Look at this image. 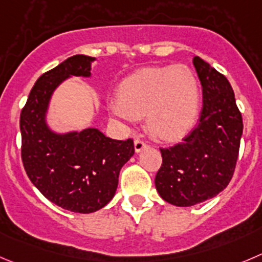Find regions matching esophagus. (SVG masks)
<instances>
[{
	"label": "esophagus",
	"instance_id": "34e87169",
	"mask_svg": "<svg viewBox=\"0 0 262 262\" xmlns=\"http://www.w3.org/2000/svg\"><path fill=\"white\" fill-rule=\"evenodd\" d=\"M134 146H135V151L136 153H140L141 150H143L144 148H146V143H144L143 140H139V139H136L135 143H134Z\"/></svg>",
	"mask_w": 262,
	"mask_h": 262
}]
</instances>
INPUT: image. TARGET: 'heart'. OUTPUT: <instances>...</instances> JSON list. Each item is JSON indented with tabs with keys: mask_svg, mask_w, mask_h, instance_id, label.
I'll return each mask as SVG.
<instances>
[{
	"mask_svg": "<svg viewBox=\"0 0 262 262\" xmlns=\"http://www.w3.org/2000/svg\"><path fill=\"white\" fill-rule=\"evenodd\" d=\"M201 95L198 77L188 66L144 68L119 84L111 113L123 123L145 116L151 136L172 141L183 138L195 123Z\"/></svg>",
	"mask_w": 262,
	"mask_h": 262,
	"instance_id": "heart-1",
	"label": "heart"
}]
</instances>
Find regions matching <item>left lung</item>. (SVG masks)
<instances>
[{"label": "left lung", "instance_id": "obj_1", "mask_svg": "<svg viewBox=\"0 0 262 262\" xmlns=\"http://www.w3.org/2000/svg\"><path fill=\"white\" fill-rule=\"evenodd\" d=\"M202 84L199 122L181 143L161 149L162 166L156 188L162 199L190 207L213 198L228 186L238 159L243 121L225 76L194 56Z\"/></svg>", "mask_w": 262, "mask_h": 262}]
</instances>
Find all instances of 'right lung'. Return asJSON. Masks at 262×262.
Returning <instances> with one entry per match:
<instances>
[{
  "instance_id": "right-lung-1",
  "label": "right lung",
  "mask_w": 262,
  "mask_h": 262,
  "mask_svg": "<svg viewBox=\"0 0 262 262\" xmlns=\"http://www.w3.org/2000/svg\"><path fill=\"white\" fill-rule=\"evenodd\" d=\"M95 58L74 55L42 74L20 114L21 159L29 180L64 210L91 213L112 201L134 141L113 140L98 128L56 133L47 123L52 94L69 77H91Z\"/></svg>"
}]
</instances>
